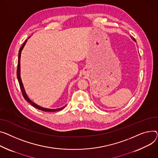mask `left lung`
<instances>
[{
	"label": "left lung",
	"instance_id": "left-lung-1",
	"mask_svg": "<svg viewBox=\"0 0 158 158\" xmlns=\"http://www.w3.org/2000/svg\"><path fill=\"white\" fill-rule=\"evenodd\" d=\"M131 38H132V39L133 40H135V39H134V37H131Z\"/></svg>",
	"mask_w": 158,
	"mask_h": 158
}]
</instances>
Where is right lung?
I'll use <instances>...</instances> for the list:
<instances>
[{"label":"right lung","mask_w":158,"mask_h":158,"mask_svg":"<svg viewBox=\"0 0 158 158\" xmlns=\"http://www.w3.org/2000/svg\"><path fill=\"white\" fill-rule=\"evenodd\" d=\"M27 40H25V43H23V44L22 46V47L20 48L19 50V53H18V67H17V72H16V75H17V78H18V82H19V86H20V89H21V91H22V94H23V97H24V98L28 102L30 103L31 106H32L33 107L37 108V109H39L40 110H43V111H45V112H56V111H59V110H62L63 109H64L65 107H63L61 108H60V109H45V108H43V107H41L39 106H37V104L34 103L33 102H31L27 97V94L25 91V89H24V88H23V84H22V79H21V77H20V56H21V52H22V50L23 49L25 43H27Z\"/></svg>","instance_id":"right-lung-1"}]
</instances>
